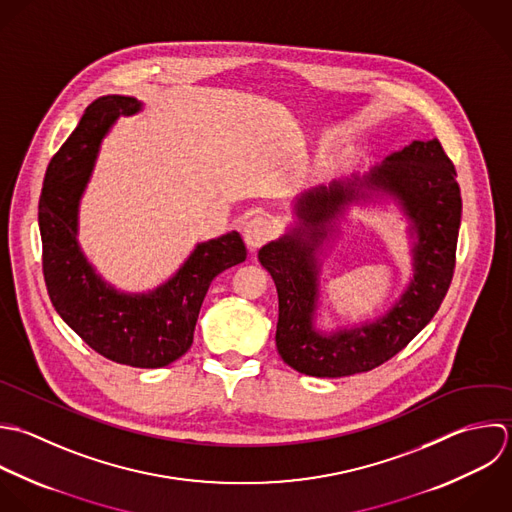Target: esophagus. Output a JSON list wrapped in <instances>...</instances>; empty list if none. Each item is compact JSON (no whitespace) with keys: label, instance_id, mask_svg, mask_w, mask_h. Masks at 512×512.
Wrapping results in <instances>:
<instances>
[{"label":"esophagus","instance_id":"obj_1","mask_svg":"<svg viewBox=\"0 0 512 512\" xmlns=\"http://www.w3.org/2000/svg\"><path fill=\"white\" fill-rule=\"evenodd\" d=\"M271 235H273V227L265 217H253L243 227V239L251 251L265 245L271 239Z\"/></svg>","mask_w":512,"mask_h":512}]
</instances>
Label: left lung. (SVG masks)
Returning a JSON list of instances; mask_svg holds the SVG:
<instances>
[{"label": "left lung", "mask_w": 512, "mask_h": 512, "mask_svg": "<svg viewBox=\"0 0 512 512\" xmlns=\"http://www.w3.org/2000/svg\"><path fill=\"white\" fill-rule=\"evenodd\" d=\"M395 202L408 219L414 277L400 299L373 322L316 329L322 259L340 234L349 206ZM457 171L439 139L413 141L367 173L303 191L293 225L259 249L279 295L277 351L295 371L339 379L371 371L405 349L439 311L455 271L461 227Z\"/></svg>", "instance_id": "left-lung-1"}]
</instances>
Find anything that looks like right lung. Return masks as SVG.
Listing matches in <instances>:
<instances>
[{
    "label": "right lung",
    "mask_w": 512,
    "mask_h": 512,
    "mask_svg": "<svg viewBox=\"0 0 512 512\" xmlns=\"http://www.w3.org/2000/svg\"><path fill=\"white\" fill-rule=\"evenodd\" d=\"M143 103L127 95L95 99L51 159L39 197L43 277L59 317L99 355L119 365L159 369L193 343L201 303L211 281L247 257L237 231L197 243L183 265L159 287L125 293L107 283L79 245V205L103 137L119 115Z\"/></svg>",
    "instance_id": "right-lung-1"
}]
</instances>
